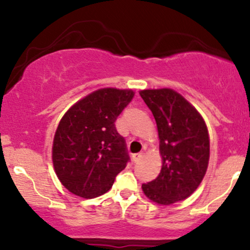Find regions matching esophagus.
I'll return each instance as SVG.
<instances>
[{"label": "esophagus", "mask_w": 250, "mask_h": 250, "mask_svg": "<svg viewBox=\"0 0 250 250\" xmlns=\"http://www.w3.org/2000/svg\"><path fill=\"white\" fill-rule=\"evenodd\" d=\"M141 157H143V153H135V155H133V162H139Z\"/></svg>", "instance_id": "obj_1"}]
</instances>
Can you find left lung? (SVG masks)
<instances>
[{
  "mask_svg": "<svg viewBox=\"0 0 250 250\" xmlns=\"http://www.w3.org/2000/svg\"><path fill=\"white\" fill-rule=\"evenodd\" d=\"M139 94L156 120L162 157L161 173L141 188L157 204L180 202L197 190L206 175L208 128L196 107L174 89H143Z\"/></svg>",
  "mask_w": 250,
  "mask_h": 250,
  "instance_id": "left-lung-1",
  "label": "left lung"
}]
</instances>
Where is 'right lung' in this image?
Returning <instances> with one entry per match:
<instances>
[{
	"label": "right lung",
	"mask_w": 250,
	"mask_h": 250,
	"mask_svg": "<svg viewBox=\"0 0 250 250\" xmlns=\"http://www.w3.org/2000/svg\"><path fill=\"white\" fill-rule=\"evenodd\" d=\"M134 94L132 89L100 88L62 117L53 139L52 161L58 179L71 193L82 198L104 195L125 168L129 157L115 121Z\"/></svg>",
	"instance_id": "obj_1"
}]
</instances>
